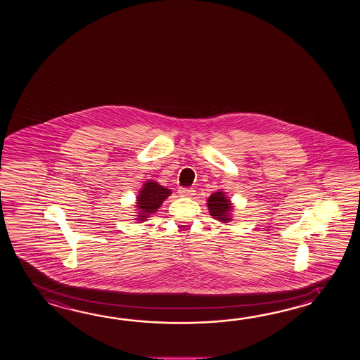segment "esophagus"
<instances>
[{
	"label": "esophagus",
	"instance_id": "34e87169",
	"mask_svg": "<svg viewBox=\"0 0 360 360\" xmlns=\"http://www.w3.org/2000/svg\"><path fill=\"white\" fill-rule=\"evenodd\" d=\"M179 194L181 195V197H193V195H195V191L194 189H189V188H180L179 189Z\"/></svg>",
	"mask_w": 360,
	"mask_h": 360
}]
</instances>
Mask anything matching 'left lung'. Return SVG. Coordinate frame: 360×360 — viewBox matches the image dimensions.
Listing matches in <instances>:
<instances>
[{"label":"left lung","instance_id":"obj_1","mask_svg":"<svg viewBox=\"0 0 360 360\" xmlns=\"http://www.w3.org/2000/svg\"><path fill=\"white\" fill-rule=\"evenodd\" d=\"M207 207L214 220L220 222H230L233 220L231 212L234 206L230 202L229 197H226L225 191H217L211 194L207 199Z\"/></svg>","mask_w":360,"mask_h":360}]
</instances>
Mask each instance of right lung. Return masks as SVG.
<instances>
[{
  "label": "right lung",
  "instance_id": "1",
  "mask_svg": "<svg viewBox=\"0 0 360 360\" xmlns=\"http://www.w3.org/2000/svg\"><path fill=\"white\" fill-rule=\"evenodd\" d=\"M171 195V191L162 186L154 180H148L141 186V189L139 191L136 195V208L139 212L136 216V221L143 222L148 220V217H150V214H155L158 211V208L161 207L165 199L169 198Z\"/></svg>",
  "mask_w": 360,
  "mask_h": 360
}]
</instances>
